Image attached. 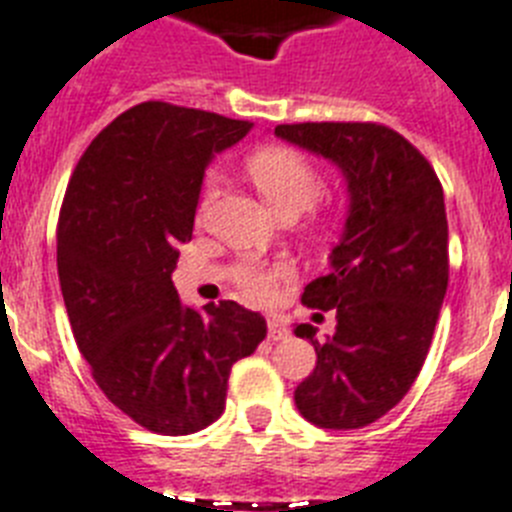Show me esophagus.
<instances>
[{
	"label": "esophagus",
	"mask_w": 512,
	"mask_h": 512,
	"mask_svg": "<svg viewBox=\"0 0 512 512\" xmlns=\"http://www.w3.org/2000/svg\"><path fill=\"white\" fill-rule=\"evenodd\" d=\"M287 336H290V329H287L279 318H272V321H269V339H272V342H282Z\"/></svg>",
	"instance_id": "1"
}]
</instances>
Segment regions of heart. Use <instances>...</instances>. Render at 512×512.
<instances>
[{"label":"heart","instance_id":"1","mask_svg":"<svg viewBox=\"0 0 512 512\" xmlns=\"http://www.w3.org/2000/svg\"><path fill=\"white\" fill-rule=\"evenodd\" d=\"M248 173H251L256 189L272 204L277 214L303 212L323 194V176L318 165L305 152L285 144H272L248 157ZM217 199V181L209 176L199 194L196 222L207 220L209 209ZM295 269L290 261H259L243 259L235 264L233 279L240 290L256 303H269L277 295L279 285L290 282Z\"/></svg>","mask_w":512,"mask_h":512}]
</instances>
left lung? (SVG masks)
Segmentation results:
<instances>
[{
  "label": "left lung",
  "mask_w": 512,
  "mask_h": 512,
  "mask_svg": "<svg viewBox=\"0 0 512 512\" xmlns=\"http://www.w3.org/2000/svg\"><path fill=\"white\" fill-rule=\"evenodd\" d=\"M274 134L329 157L349 189V217L329 274L303 305L336 310V334L318 342L316 368L295 388L308 422L357 430L391 412L417 381L448 287L443 186L427 157L399 131L373 121L279 124Z\"/></svg>",
  "instance_id": "obj_1"
}]
</instances>
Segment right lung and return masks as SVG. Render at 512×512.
I'll return each instance as SVG.
<instances>
[{
  "instance_id": "obj_1",
  "label": "right lung",
  "mask_w": 512,
  "mask_h": 512,
  "mask_svg": "<svg viewBox=\"0 0 512 512\" xmlns=\"http://www.w3.org/2000/svg\"><path fill=\"white\" fill-rule=\"evenodd\" d=\"M248 129L139 103L90 142L61 202L56 266L74 342L108 401L157 435L220 419L230 368L266 336L264 316L235 300L183 308L170 279L194 233L204 168Z\"/></svg>"
}]
</instances>
